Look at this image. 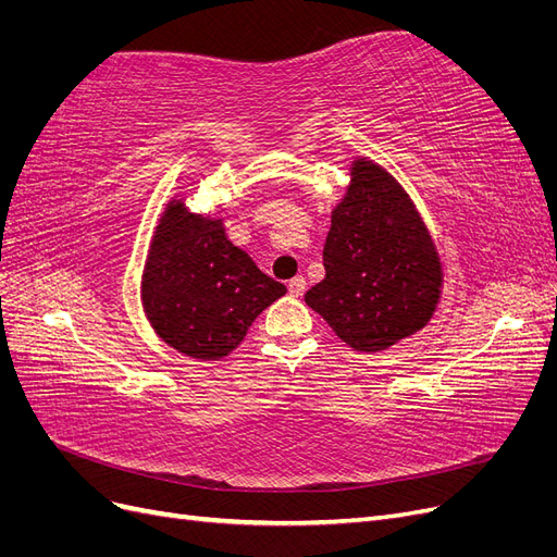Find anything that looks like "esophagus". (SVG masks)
I'll return each instance as SVG.
<instances>
[{
	"label": "esophagus",
	"mask_w": 557,
	"mask_h": 557,
	"mask_svg": "<svg viewBox=\"0 0 557 557\" xmlns=\"http://www.w3.org/2000/svg\"><path fill=\"white\" fill-rule=\"evenodd\" d=\"M305 290H307V281L301 278V276L293 278V281L288 283V293H290V297H301V295H305Z\"/></svg>",
	"instance_id": "1"
}]
</instances>
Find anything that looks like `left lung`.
Segmentation results:
<instances>
[{"instance_id": "obj_1", "label": "left lung", "mask_w": 557, "mask_h": 557, "mask_svg": "<svg viewBox=\"0 0 557 557\" xmlns=\"http://www.w3.org/2000/svg\"><path fill=\"white\" fill-rule=\"evenodd\" d=\"M348 174L332 209L325 278L305 301L346 346L381 352L430 323L444 269L423 215L385 166L356 158Z\"/></svg>"}]
</instances>
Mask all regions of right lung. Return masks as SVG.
<instances>
[{
	"instance_id": "obj_1",
	"label": "right lung",
	"mask_w": 557,
	"mask_h": 557,
	"mask_svg": "<svg viewBox=\"0 0 557 557\" xmlns=\"http://www.w3.org/2000/svg\"><path fill=\"white\" fill-rule=\"evenodd\" d=\"M285 285L234 246L223 218L193 213L181 195L164 205L141 274V305L160 339L195 360L237 348Z\"/></svg>"
}]
</instances>
